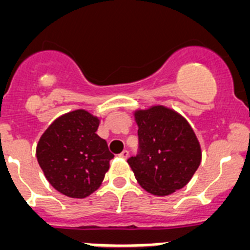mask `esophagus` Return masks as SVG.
<instances>
[{"label": "esophagus", "instance_id": "esophagus-1", "mask_svg": "<svg viewBox=\"0 0 250 250\" xmlns=\"http://www.w3.org/2000/svg\"><path fill=\"white\" fill-rule=\"evenodd\" d=\"M119 156L123 159H127V156H129V151H127V150H123V151L119 154Z\"/></svg>", "mask_w": 250, "mask_h": 250}]
</instances>
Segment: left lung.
<instances>
[{
  "instance_id": "obj_1",
  "label": "left lung",
  "mask_w": 250,
  "mask_h": 250,
  "mask_svg": "<svg viewBox=\"0 0 250 250\" xmlns=\"http://www.w3.org/2000/svg\"><path fill=\"white\" fill-rule=\"evenodd\" d=\"M134 116L140 150L127 163L140 187L158 196L184 188L202 161L199 140L190 124L163 105L136 110Z\"/></svg>"
}]
</instances>
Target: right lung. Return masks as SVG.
Listing matches in <instances>:
<instances>
[{
    "label": "right lung",
    "instance_id": "add662e5",
    "mask_svg": "<svg viewBox=\"0 0 250 250\" xmlns=\"http://www.w3.org/2000/svg\"><path fill=\"white\" fill-rule=\"evenodd\" d=\"M100 119L83 109L56 119L36 146L47 182L68 198L83 199L98 190L114 158L96 134Z\"/></svg>",
    "mask_w": 250,
    "mask_h": 250
}]
</instances>
